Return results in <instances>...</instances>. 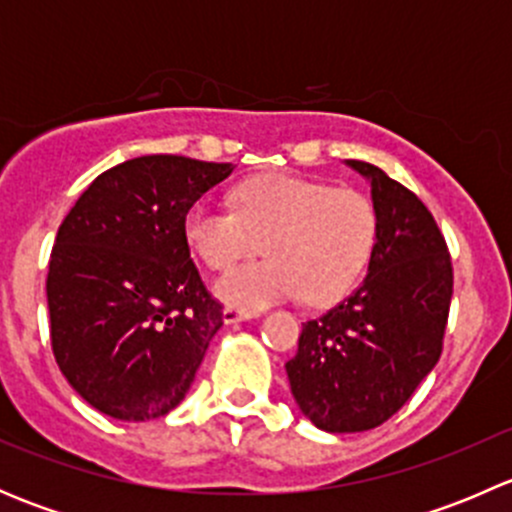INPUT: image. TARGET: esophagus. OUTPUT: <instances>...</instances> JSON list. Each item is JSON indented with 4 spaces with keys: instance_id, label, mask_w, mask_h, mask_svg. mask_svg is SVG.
<instances>
[{
    "instance_id": "esophagus-1",
    "label": "esophagus",
    "mask_w": 512,
    "mask_h": 512,
    "mask_svg": "<svg viewBox=\"0 0 512 512\" xmlns=\"http://www.w3.org/2000/svg\"><path fill=\"white\" fill-rule=\"evenodd\" d=\"M255 317H257V312H250V309H240V307H225V312H223L225 324L247 322V319H255Z\"/></svg>"
}]
</instances>
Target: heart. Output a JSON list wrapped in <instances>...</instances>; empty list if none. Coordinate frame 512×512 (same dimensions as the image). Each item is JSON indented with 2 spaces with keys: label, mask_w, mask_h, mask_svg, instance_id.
<instances>
[{
  "label": "heart",
  "mask_w": 512,
  "mask_h": 512,
  "mask_svg": "<svg viewBox=\"0 0 512 512\" xmlns=\"http://www.w3.org/2000/svg\"><path fill=\"white\" fill-rule=\"evenodd\" d=\"M235 210L195 203L185 213V240L210 267L227 270L260 252L270 257L215 282L225 302L265 307L299 294L309 307L339 302L364 275L379 218L364 193L270 173L232 190Z\"/></svg>",
  "instance_id": "obj_1"
}]
</instances>
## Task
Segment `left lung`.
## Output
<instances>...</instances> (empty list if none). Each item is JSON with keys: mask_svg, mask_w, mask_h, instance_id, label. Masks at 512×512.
Listing matches in <instances>:
<instances>
[{"mask_svg": "<svg viewBox=\"0 0 512 512\" xmlns=\"http://www.w3.org/2000/svg\"><path fill=\"white\" fill-rule=\"evenodd\" d=\"M347 165L371 183L379 218L369 272L302 324L285 364L302 414L329 433L369 431L411 399L441 356L453 294L451 255L426 205L376 165Z\"/></svg>", "mask_w": 512, "mask_h": 512, "instance_id": "1", "label": "left lung"}]
</instances>
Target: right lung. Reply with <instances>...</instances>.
Masks as SVG:
<instances>
[{
    "instance_id": "add662e5",
    "label": "right lung",
    "mask_w": 512,
    "mask_h": 512,
    "mask_svg": "<svg viewBox=\"0 0 512 512\" xmlns=\"http://www.w3.org/2000/svg\"><path fill=\"white\" fill-rule=\"evenodd\" d=\"M232 163L141 156L101 173L56 232L46 277L54 359L118 421H151L188 394L223 304L185 240V213Z\"/></svg>"
}]
</instances>
